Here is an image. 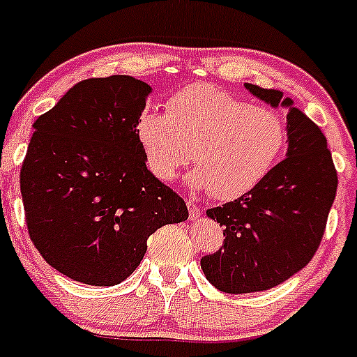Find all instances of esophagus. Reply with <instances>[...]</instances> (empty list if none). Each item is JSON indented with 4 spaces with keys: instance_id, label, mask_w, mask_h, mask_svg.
I'll return each mask as SVG.
<instances>
[{
    "instance_id": "34e87169",
    "label": "esophagus",
    "mask_w": 357,
    "mask_h": 357,
    "mask_svg": "<svg viewBox=\"0 0 357 357\" xmlns=\"http://www.w3.org/2000/svg\"><path fill=\"white\" fill-rule=\"evenodd\" d=\"M188 209H189V218H191V220H198V218L202 216L200 207H198L193 200L188 202Z\"/></svg>"
}]
</instances>
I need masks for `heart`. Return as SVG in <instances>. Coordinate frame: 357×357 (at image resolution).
<instances>
[{
	"label": "heart",
	"mask_w": 357,
	"mask_h": 357,
	"mask_svg": "<svg viewBox=\"0 0 357 357\" xmlns=\"http://www.w3.org/2000/svg\"><path fill=\"white\" fill-rule=\"evenodd\" d=\"M135 141L159 181H173L193 159L197 169L189 184L211 189L218 200H234L272 172L288 128L275 109L250 105L214 85L191 84L168 98L166 114L143 110L137 116Z\"/></svg>",
	"instance_id": "b5f03b06"
}]
</instances>
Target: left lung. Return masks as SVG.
<instances>
[{"mask_svg":"<svg viewBox=\"0 0 357 357\" xmlns=\"http://www.w3.org/2000/svg\"><path fill=\"white\" fill-rule=\"evenodd\" d=\"M245 87L273 109H288V153L252 191L207 209L225 239L200 266L214 288L234 295L273 288L313 259L338 188L320 127L280 91Z\"/></svg>","mask_w":357,"mask_h":357,"instance_id":"left-lung-1","label":"left lung"}]
</instances>
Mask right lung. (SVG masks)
<instances>
[{"label": "right lung", "mask_w": 357, "mask_h": 357, "mask_svg": "<svg viewBox=\"0 0 357 357\" xmlns=\"http://www.w3.org/2000/svg\"><path fill=\"white\" fill-rule=\"evenodd\" d=\"M151 87L127 75L82 80L33 123L21 168L28 234L56 272L114 286L139 266L185 202L146 168L135 119Z\"/></svg>", "instance_id": "right-lung-1"}]
</instances>
